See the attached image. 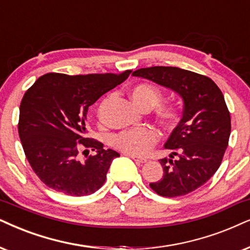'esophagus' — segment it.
Listing matches in <instances>:
<instances>
[{
	"mask_svg": "<svg viewBox=\"0 0 250 250\" xmlns=\"http://www.w3.org/2000/svg\"><path fill=\"white\" fill-rule=\"evenodd\" d=\"M130 157H131V159L135 160V162L137 163V164L146 163V159H145V158H140V157H137V156H130Z\"/></svg>",
	"mask_w": 250,
	"mask_h": 250,
	"instance_id": "1",
	"label": "esophagus"
}]
</instances>
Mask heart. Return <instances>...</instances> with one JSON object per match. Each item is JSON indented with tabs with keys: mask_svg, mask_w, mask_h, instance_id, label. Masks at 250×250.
Returning <instances> with one entry per match:
<instances>
[{
	"mask_svg": "<svg viewBox=\"0 0 250 250\" xmlns=\"http://www.w3.org/2000/svg\"><path fill=\"white\" fill-rule=\"evenodd\" d=\"M130 97L136 105L143 109L156 107L163 100L162 92L148 84L136 85L130 90ZM107 100L108 99L104 100L100 109L106 105ZM156 112L164 125L173 123L178 115V110L173 106H158ZM158 137L159 135L157 130L145 127L119 132L112 137V143L120 151L130 156H144L157 143Z\"/></svg>",
	"mask_w": 250,
	"mask_h": 250,
	"instance_id": "b5f03b06",
	"label": "heart"
}]
</instances>
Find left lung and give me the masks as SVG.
<instances>
[{"label": "left lung", "instance_id": "8db88e82", "mask_svg": "<svg viewBox=\"0 0 250 250\" xmlns=\"http://www.w3.org/2000/svg\"><path fill=\"white\" fill-rule=\"evenodd\" d=\"M170 88L182 98V119L165 143L172 150L160 159L164 174L150 187L164 197L187 195L209 181L222 164L230 135V115L216 83L176 67L142 68L132 72Z\"/></svg>", "mask_w": 250, "mask_h": 250}]
</instances>
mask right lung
I'll use <instances>...</instances> for the list:
<instances>
[{
	"label": "right lung",
	"mask_w": 250,
	"mask_h": 250,
	"mask_svg": "<svg viewBox=\"0 0 250 250\" xmlns=\"http://www.w3.org/2000/svg\"><path fill=\"white\" fill-rule=\"evenodd\" d=\"M130 72L77 76L49 72L25 92L18 132L28 163L47 187L69 196H86L104 185L110 164L120 154L85 137L87 109ZM82 148L96 154L82 162Z\"/></svg>",
	"instance_id": "obj_1"
}]
</instances>
